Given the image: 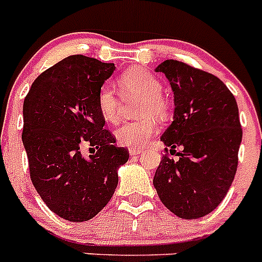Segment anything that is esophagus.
Returning <instances> with one entry per match:
<instances>
[{
  "label": "esophagus",
  "instance_id": "obj_1",
  "mask_svg": "<svg viewBox=\"0 0 262 262\" xmlns=\"http://www.w3.org/2000/svg\"><path fill=\"white\" fill-rule=\"evenodd\" d=\"M128 152H129V155H131V156H138V155L142 154L143 149H142V148H129Z\"/></svg>",
  "mask_w": 262,
  "mask_h": 262
}]
</instances>
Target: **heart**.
Wrapping results in <instances>:
<instances>
[{
    "label": "heart",
    "instance_id": "obj_1",
    "mask_svg": "<svg viewBox=\"0 0 262 262\" xmlns=\"http://www.w3.org/2000/svg\"><path fill=\"white\" fill-rule=\"evenodd\" d=\"M117 85L124 98L139 97L143 102L139 105L140 117H156L164 119L168 115V105L161 97L163 85L143 68H133L118 77ZM120 101L114 89L108 85L99 88L97 93V107L99 114L107 122H114L118 118ZM157 124L151 118H143L135 122H126L114 131L115 139L123 147H143L147 140L156 133Z\"/></svg>",
    "mask_w": 262,
    "mask_h": 262
}]
</instances>
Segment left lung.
Instances as JSON below:
<instances>
[{
    "instance_id": "left-lung-1",
    "label": "left lung",
    "mask_w": 262,
    "mask_h": 262,
    "mask_svg": "<svg viewBox=\"0 0 262 262\" xmlns=\"http://www.w3.org/2000/svg\"><path fill=\"white\" fill-rule=\"evenodd\" d=\"M174 94V117L161 142L170 155L157 166L154 185L166 209L198 219L221 205L235 177L243 138L237 103L216 76L178 60L156 68ZM168 148L165 151L168 152Z\"/></svg>"
}]
</instances>
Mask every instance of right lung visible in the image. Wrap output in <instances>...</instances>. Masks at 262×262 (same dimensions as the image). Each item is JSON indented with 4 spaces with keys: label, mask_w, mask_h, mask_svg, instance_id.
<instances>
[{
    "label": "right lung",
    "mask_w": 262,
    "mask_h": 262,
    "mask_svg": "<svg viewBox=\"0 0 262 262\" xmlns=\"http://www.w3.org/2000/svg\"><path fill=\"white\" fill-rule=\"evenodd\" d=\"M114 71L113 62L72 55L43 72L23 102L31 181L48 209L69 222L89 221L107 205L118 168L128 160L97 107L99 88ZM84 145L96 152L85 158Z\"/></svg>",
    "instance_id": "obj_1"
}]
</instances>
